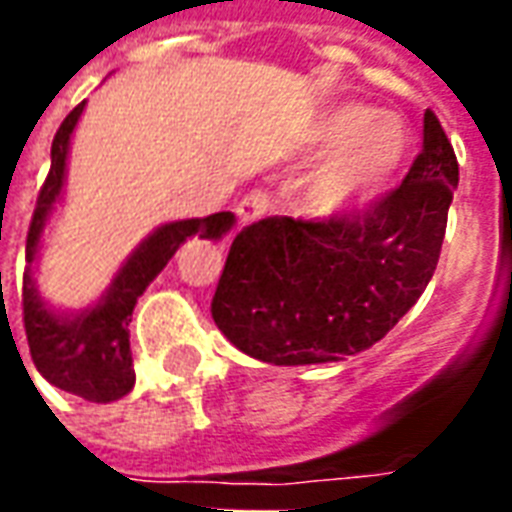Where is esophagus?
I'll list each match as a JSON object with an SVG mask.
<instances>
[{"instance_id": "34e87169", "label": "esophagus", "mask_w": 512, "mask_h": 512, "mask_svg": "<svg viewBox=\"0 0 512 512\" xmlns=\"http://www.w3.org/2000/svg\"><path fill=\"white\" fill-rule=\"evenodd\" d=\"M238 219L241 224H255L257 219H263L268 211V197L263 191H249L244 200L238 202Z\"/></svg>"}]
</instances>
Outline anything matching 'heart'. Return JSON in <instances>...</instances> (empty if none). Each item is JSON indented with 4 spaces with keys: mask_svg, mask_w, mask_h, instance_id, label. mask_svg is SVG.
Listing matches in <instances>:
<instances>
[{
    "mask_svg": "<svg viewBox=\"0 0 512 512\" xmlns=\"http://www.w3.org/2000/svg\"><path fill=\"white\" fill-rule=\"evenodd\" d=\"M312 145L329 156L312 172L310 208L323 219H351L392 186L411 150V131L395 112L345 101L318 115Z\"/></svg>",
    "mask_w": 512,
    "mask_h": 512,
    "instance_id": "b5f03b06",
    "label": "heart"
}]
</instances>
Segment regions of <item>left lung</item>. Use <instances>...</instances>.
I'll return each instance as SVG.
<instances>
[{
	"label": "left lung",
	"mask_w": 512,
	"mask_h": 512,
	"mask_svg": "<svg viewBox=\"0 0 512 512\" xmlns=\"http://www.w3.org/2000/svg\"><path fill=\"white\" fill-rule=\"evenodd\" d=\"M458 158L425 112L422 150L395 191L351 219L268 216L235 235L211 312L230 343L268 365L340 362L376 345L441 255Z\"/></svg>",
	"instance_id": "8db88e82"
}]
</instances>
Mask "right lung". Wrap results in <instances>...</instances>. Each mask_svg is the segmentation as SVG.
Segmentation results:
<instances>
[{
  "label": "right lung",
  "mask_w": 512,
  "mask_h": 512,
  "mask_svg": "<svg viewBox=\"0 0 512 512\" xmlns=\"http://www.w3.org/2000/svg\"><path fill=\"white\" fill-rule=\"evenodd\" d=\"M84 104L62 120L60 131L51 142L49 178L38 194L27 233V271H24V329L29 354L38 373L62 392L79 395L90 403H112L134 389V359L128 343V323L136 301L145 288L161 274L180 244L189 238L219 241L233 230L235 216L230 211L211 213L205 219H180L161 224L126 257V263L104 290V296L79 312H60L46 304L32 279V263L40 255V241L46 233L54 205L62 200L68 150Z\"/></svg>",
  "instance_id": "1"
}]
</instances>
